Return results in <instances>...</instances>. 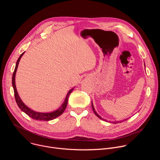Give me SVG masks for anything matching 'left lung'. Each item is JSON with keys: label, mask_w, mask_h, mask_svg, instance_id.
<instances>
[{"label": "left lung", "mask_w": 160, "mask_h": 160, "mask_svg": "<svg viewBox=\"0 0 160 160\" xmlns=\"http://www.w3.org/2000/svg\"><path fill=\"white\" fill-rule=\"evenodd\" d=\"M92 109H93V111H94V112L95 115H96V116H97L98 118H99L100 119H101V120H103V119H102V118H101V117H100V116L98 115V114L96 112V111H95V109H94V106H93L92 103ZM123 121H125V120H123ZM122 122H115V123H121Z\"/></svg>", "instance_id": "obj_1"}]
</instances>
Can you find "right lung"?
<instances>
[{
  "instance_id": "add662e5",
  "label": "right lung",
  "mask_w": 160,
  "mask_h": 160,
  "mask_svg": "<svg viewBox=\"0 0 160 160\" xmlns=\"http://www.w3.org/2000/svg\"><path fill=\"white\" fill-rule=\"evenodd\" d=\"M23 53H22L20 56L19 57L17 62H16V67L14 71L13 72L12 74V87L14 88V98L16 99V102L18 106V107L21 109V111H22L23 112H25L28 116H29L30 117H31L33 119L37 120H42V121H49L51 120H53L57 117H58L59 116H60L61 114H62V112H64V111L65 110L67 104H68V98H69L70 94L72 93V92L73 91V88L71 89L69 92H68L65 101L64 102V103L62 104V106L56 111L51 112H35L33 110H32L31 109H30L29 108H28L22 101H21V99H20L19 96H18L17 90H16V85H15V76H16V70L18 68V66L19 62V60L21 58V56L23 55Z\"/></svg>"
}]
</instances>
